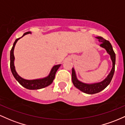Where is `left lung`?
<instances>
[{
    "label": "left lung",
    "instance_id": "left-lung-1",
    "mask_svg": "<svg viewBox=\"0 0 125 125\" xmlns=\"http://www.w3.org/2000/svg\"><path fill=\"white\" fill-rule=\"evenodd\" d=\"M96 38L97 39H98L100 42H101L100 45V47L104 48L108 54L110 55V58H111L112 61L113 66H112V68L110 73L109 74L107 77L105 78L104 80L101 81V82L93 84L84 83L78 80L77 78L75 70H74V68H73L72 81L74 85L81 92H83V93L89 94L97 93L103 90H104L110 84V81H111L112 78H113V74H114L115 73V68L116 55L110 42L109 41L106 40L103 38L101 37V36H97V37Z\"/></svg>",
    "mask_w": 125,
    "mask_h": 125
}]
</instances>
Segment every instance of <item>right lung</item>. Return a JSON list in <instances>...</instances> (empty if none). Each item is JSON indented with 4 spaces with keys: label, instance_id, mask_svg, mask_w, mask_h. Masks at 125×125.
<instances>
[{
    "label": "right lung",
    "instance_id": "add662e5",
    "mask_svg": "<svg viewBox=\"0 0 125 125\" xmlns=\"http://www.w3.org/2000/svg\"><path fill=\"white\" fill-rule=\"evenodd\" d=\"M28 33H31V32H27L25 33L23 35L22 37L25 36V35L28 34ZM22 37L16 39L15 40V42L13 43V47H12V49L10 50V67L11 71L12 73L13 74L14 77L15 79L17 80L19 83L21 85L24 87L26 89L29 90H38L42 89V88L48 86L52 83L53 80H54V78H55V73L58 70L59 67L61 66V64H58V65H55L52 68V69L50 71V74L46 77H44L43 78H40V79H35V80H26L24 78H22L21 77L18 75L17 73H16V70H15V65H14V60H15V57H14L13 54V51L14 48H15V46L16 45V42L19 39L21 38Z\"/></svg>",
    "mask_w": 125,
    "mask_h": 125
}]
</instances>
